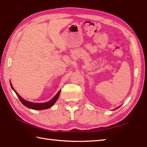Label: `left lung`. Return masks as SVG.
<instances>
[{
  "mask_svg": "<svg viewBox=\"0 0 147 147\" xmlns=\"http://www.w3.org/2000/svg\"><path fill=\"white\" fill-rule=\"evenodd\" d=\"M118 108H119V107H118Z\"/></svg>",
  "mask_w": 147,
  "mask_h": 147,
  "instance_id": "1",
  "label": "left lung"
}]
</instances>
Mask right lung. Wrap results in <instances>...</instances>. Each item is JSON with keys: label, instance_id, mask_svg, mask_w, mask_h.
Listing matches in <instances>:
<instances>
[{"label": "right lung", "instance_id": "obj_1", "mask_svg": "<svg viewBox=\"0 0 147 147\" xmlns=\"http://www.w3.org/2000/svg\"><path fill=\"white\" fill-rule=\"evenodd\" d=\"M10 83H11V88H12V90L15 91L16 94H17V96H18V97L19 98L20 102H21V103L24 105L26 106V107L30 108V109H32V110H45V109H47V108L51 107L54 103H55V102L57 101L58 98H59L60 92H61V90L59 91V92H58V93L56 94V96H54L53 99H51L49 101H47V102H46V103H32V102H29V101H26L24 100V99L22 98H21V96H20L18 93H17L16 90L13 89V88L12 87V85L11 82H10Z\"/></svg>", "mask_w": 147, "mask_h": 147}]
</instances>
